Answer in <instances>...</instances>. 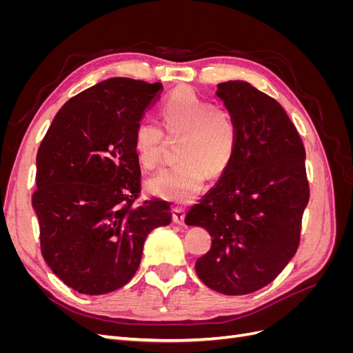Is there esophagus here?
Here are the masks:
<instances>
[{"label": "esophagus", "instance_id": "esophagus-1", "mask_svg": "<svg viewBox=\"0 0 353 353\" xmlns=\"http://www.w3.org/2000/svg\"><path fill=\"white\" fill-rule=\"evenodd\" d=\"M172 219L178 225H184V221H185V209L181 208V206H175L172 209Z\"/></svg>", "mask_w": 353, "mask_h": 353}]
</instances>
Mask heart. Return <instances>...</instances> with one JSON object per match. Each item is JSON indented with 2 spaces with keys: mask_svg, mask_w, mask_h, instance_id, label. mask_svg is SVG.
Masks as SVG:
<instances>
[{
  "mask_svg": "<svg viewBox=\"0 0 353 353\" xmlns=\"http://www.w3.org/2000/svg\"><path fill=\"white\" fill-rule=\"evenodd\" d=\"M162 123L143 119L134 131V150L144 169L160 165L169 140H178L179 163L148 179V190L174 201L193 200L208 176L219 178L236 156L239 128L230 110L213 105L188 87L176 88L160 110Z\"/></svg>",
  "mask_w": 353,
  "mask_h": 353,
  "instance_id": "obj_1",
  "label": "heart"
}]
</instances>
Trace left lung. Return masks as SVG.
<instances>
[{"instance_id":"8db88e82","label":"left lung","mask_w":353,"mask_h":353,"mask_svg":"<svg viewBox=\"0 0 353 353\" xmlns=\"http://www.w3.org/2000/svg\"><path fill=\"white\" fill-rule=\"evenodd\" d=\"M216 95L237 122V150L185 223L212 237L196 262L199 279L239 296L268 285L294 256L309 183L302 138L279 101L243 81L219 83Z\"/></svg>"}]
</instances>
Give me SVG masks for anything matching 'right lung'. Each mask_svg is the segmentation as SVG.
Returning <instances> with one entry per match:
<instances>
[{
  "label": "right lung",
  "mask_w": 353,
  "mask_h": 353,
  "mask_svg": "<svg viewBox=\"0 0 353 353\" xmlns=\"http://www.w3.org/2000/svg\"><path fill=\"white\" fill-rule=\"evenodd\" d=\"M163 87L110 78L72 97L56 114L37 154L32 194L42 258L83 294L130 281L154 228L170 222V205L140 200L141 169L134 131Z\"/></svg>",
  "instance_id": "right-lung-1"
}]
</instances>
